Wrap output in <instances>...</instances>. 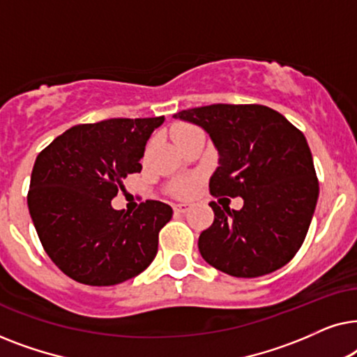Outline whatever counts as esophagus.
<instances>
[{
	"mask_svg": "<svg viewBox=\"0 0 357 357\" xmlns=\"http://www.w3.org/2000/svg\"><path fill=\"white\" fill-rule=\"evenodd\" d=\"M190 208H192V204H190V203H177V204H174V211L175 213H187Z\"/></svg>",
	"mask_w": 357,
	"mask_h": 357,
	"instance_id": "34e87169",
	"label": "esophagus"
}]
</instances>
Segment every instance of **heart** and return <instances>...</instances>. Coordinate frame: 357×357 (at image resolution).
I'll return each mask as SVG.
<instances>
[{"label": "heart", "mask_w": 357, "mask_h": 357, "mask_svg": "<svg viewBox=\"0 0 357 357\" xmlns=\"http://www.w3.org/2000/svg\"><path fill=\"white\" fill-rule=\"evenodd\" d=\"M195 131H198V128H195L192 125H178L174 128V139L175 143H178L180 139L187 138V136L193 135ZM193 190V182L188 178H182V180H177L174 185V192L178 195V197H187V195L192 193Z\"/></svg>", "instance_id": "1"}]
</instances>
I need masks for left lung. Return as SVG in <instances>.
Listing matches in <instances>:
<instances>
[{
    "label": "left lung",
    "instance_id": "left-lung-1",
    "mask_svg": "<svg viewBox=\"0 0 357 357\" xmlns=\"http://www.w3.org/2000/svg\"><path fill=\"white\" fill-rule=\"evenodd\" d=\"M174 116L202 126L216 146L219 167L209 193L243 198L241 211L209 203L214 222L199 234L202 257L236 278H258L289 263L304 243L319 198L304 133L258 104H213Z\"/></svg>",
    "mask_w": 357,
    "mask_h": 357
}]
</instances>
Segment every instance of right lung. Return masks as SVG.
Wrapping results in <instances>:
<instances>
[{
    "label": "right lung",
    "instance_id": "1",
    "mask_svg": "<svg viewBox=\"0 0 357 357\" xmlns=\"http://www.w3.org/2000/svg\"><path fill=\"white\" fill-rule=\"evenodd\" d=\"M164 116L76 125L37 155L27 206L43 250L71 280L114 286L144 271L172 208L146 199L133 213L110 202L141 172L144 146Z\"/></svg>",
    "mask_w": 357,
    "mask_h": 357
}]
</instances>
